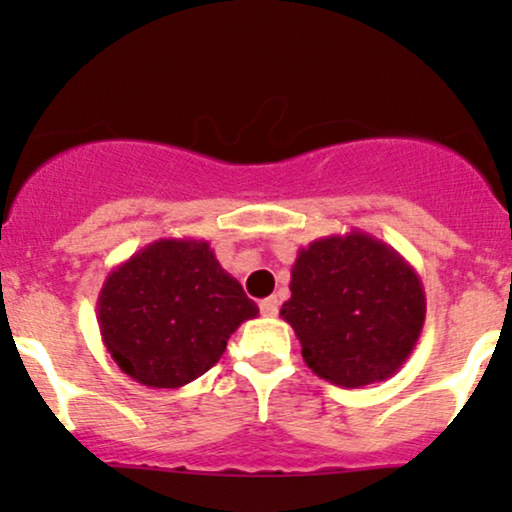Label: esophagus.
I'll list each match as a JSON object with an SVG mask.
<instances>
[{
    "label": "esophagus",
    "instance_id": "esophagus-1",
    "mask_svg": "<svg viewBox=\"0 0 512 512\" xmlns=\"http://www.w3.org/2000/svg\"><path fill=\"white\" fill-rule=\"evenodd\" d=\"M260 310L264 317H274L276 313H279V301H276V296H269V298H264V301H260Z\"/></svg>",
    "mask_w": 512,
    "mask_h": 512
}]
</instances>
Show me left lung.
Returning a JSON list of instances; mask_svg holds the SVG:
<instances>
[{"label": "left lung", "instance_id": "1", "mask_svg": "<svg viewBox=\"0 0 512 512\" xmlns=\"http://www.w3.org/2000/svg\"><path fill=\"white\" fill-rule=\"evenodd\" d=\"M289 289L281 317L301 342L305 366L332 385L392 378L424 330L419 274L370 233L325 236L298 250Z\"/></svg>", "mask_w": 512, "mask_h": 512}]
</instances>
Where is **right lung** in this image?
<instances>
[{
    "label": "right lung",
    "instance_id": "add662e5",
    "mask_svg": "<svg viewBox=\"0 0 512 512\" xmlns=\"http://www.w3.org/2000/svg\"><path fill=\"white\" fill-rule=\"evenodd\" d=\"M260 308L207 240L161 238L117 264L98 293V327L122 373L175 390L219 363Z\"/></svg>",
    "mask_w": 512,
    "mask_h": 512
}]
</instances>
